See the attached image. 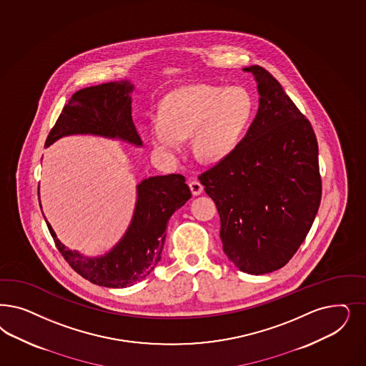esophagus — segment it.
Masks as SVG:
<instances>
[{"label":"esophagus","mask_w":366,"mask_h":366,"mask_svg":"<svg viewBox=\"0 0 366 366\" xmlns=\"http://www.w3.org/2000/svg\"><path fill=\"white\" fill-rule=\"evenodd\" d=\"M189 186L194 197H198V195H201L202 192H203V186H202V183H199L198 180H191Z\"/></svg>","instance_id":"esophagus-1"}]
</instances>
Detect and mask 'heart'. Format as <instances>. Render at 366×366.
<instances>
[{
  "mask_svg": "<svg viewBox=\"0 0 366 366\" xmlns=\"http://www.w3.org/2000/svg\"><path fill=\"white\" fill-rule=\"evenodd\" d=\"M253 99L242 87L194 84L177 89L162 101L151 118L149 134L160 154L180 152L191 136L195 156L206 163L224 159L237 147L253 114Z\"/></svg>",
  "mask_w": 366,
  "mask_h": 366,
  "instance_id": "1",
  "label": "heart"
}]
</instances>
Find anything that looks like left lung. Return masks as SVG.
<instances>
[{
	"label": "left lung",
	"mask_w": 366,
	"mask_h": 366,
	"mask_svg": "<svg viewBox=\"0 0 366 366\" xmlns=\"http://www.w3.org/2000/svg\"><path fill=\"white\" fill-rule=\"evenodd\" d=\"M259 110L245 137L199 180L221 218L224 252L239 271L280 269L305 241L322 198L318 142L282 84L259 66Z\"/></svg>",
	"instance_id": "left-lung-1"
}]
</instances>
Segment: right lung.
Segmentation results:
<instances>
[{
	"label": "right lung",
	"instance_id": "1",
	"mask_svg": "<svg viewBox=\"0 0 366 366\" xmlns=\"http://www.w3.org/2000/svg\"><path fill=\"white\" fill-rule=\"evenodd\" d=\"M133 90V83L119 81L76 92L49 132L46 148L72 134H93L142 147L132 119ZM136 189L134 212L125 234L116 247L98 257H87L64 247L44 217L61 256L86 280L107 288H125L149 276L162 259L167 224L191 198V191L179 174L142 179Z\"/></svg>",
	"mask_w": 366,
	"mask_h": 366
}]
</instances>
